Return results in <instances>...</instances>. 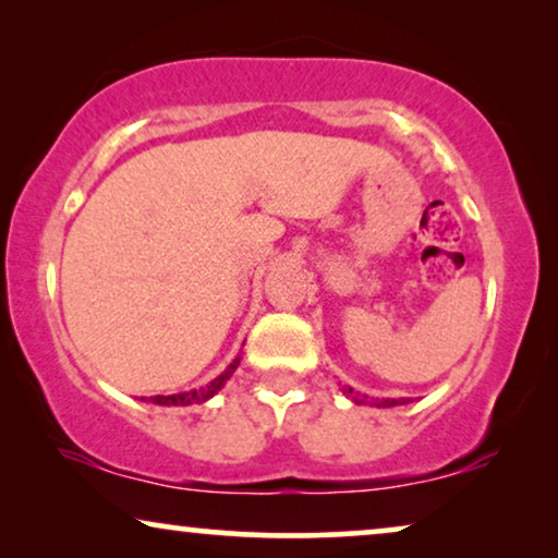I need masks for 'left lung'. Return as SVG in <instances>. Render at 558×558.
<instances>
[{"label": "left lung", "mask_w": 558, "mask_h": 558, "mask_svg": "<svg viewBox=\"0 0 558 558\" xmlns=\"http://www.w3.org/2000/svg\"><path fill=\"white\" fill-rule=\"evenodd\" d=\"M342 393L345 396H350V399H353L355 403H371V407H378V409H388V407H401V403H409L411 399H376V401H368V396H361V393H355L353 388H342Z\"/></svg>", "instance_id": "obj_1"}]
</instances>
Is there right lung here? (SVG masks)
Instances as JSON below:
<instances>
[{"label": "right lung", "mask_w": 558, "mask_h": 558, "mask_svg": "<svg viewBox=\"0 0 558 558\" xmlns=\"http://www.w3.org/2000/svg\"><path fill=\"white\" fill-rule=\"evenodd\" d=\"M241 363V355L233 357V363L228 365V368L220 373L218 378H213L210 384H205L201 388H193V391H182V393H170V396H151V403H157V407H193V403H205L208 399H213L220 388L226 386V380L233 376L235 368H239ZM144 401V399H142Z\"/></svg>", "instance_id": "1"}]
</instances>
